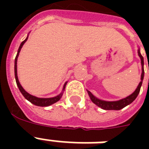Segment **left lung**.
Here are the masks:
<instances>
[{"mask_svg":"<svg viewBox=\"0 0 149 149\" xmlns=\"http://www.w3.org/2000/svg\"><path fill=\"white\" fill-rule=\"evenodd\" d=\"M138 54H139V57L141 58V66H142L141 70H142V72H141V82L139 83V86H137L136 90L134 91V93H132L131 95H129L127 97L123 98V99L117 100V101H106V100H104L98 99L97 97H96L95 96H93L91 93V92L87 91L89 97H90V98H91V100H92L93 104H95L97 106H98L100 108L104 109V110L119 111L120 109L124 108V107H125L127 105H129L130 104H132V102L136 99V97L139 95V92H140V89H141V84H142V81H143L144 79V73H145V71H144V58L143 56H141V52H140V49H139V50H138Z\"/></svg>","mask_w":149,"mask_h":149,"instance_id":"1","label":"left lung"}]
</instances>
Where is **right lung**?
Listing matches in <instances>:
<instances>
[{
  "mask_svg": "<svg viewBox=\"0 0 149 149\" xmlns=\"http://www.w3.org/2000/svg\"><path fill=\"white\" fill-rule=\"evenodd\" d=\"M28 38H29V36H27V38L24 39L22 43H21V45L19 46V49L17 50V56L15 57V79H16V84H17V86H18V89H19V91H21V93H22V95L24 96V98L26 100H28L29 101H30L31 104H35L36 106H39V107H48L50 106L52 104H55L57 101H58L59 100L61 99L62 97V96L63 94V91L65 90V85L67 84V82H65V84H64V86H63V91H62V93L60 94H58L56 97H50V98H39L37 97H35L33 95H31L30 93H29L28 92L24 91V88L22 87L21 84L18 81V78H17V58H18V56H19V52L22 49V46L24 45V43L26 42V41L28 40Z\"/></svg>",
  "mask_w": 149,
  "mask_h": 149,
  "instance_id": "1",
  "label": "right lung"
}]
</instances>
